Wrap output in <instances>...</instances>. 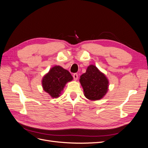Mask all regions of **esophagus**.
Segmentation results:
<instances>
[{"label":"esophagus","instance_id":"1","mask_svg":"<svg viewBox=\"0 0 148 148\" xmlns=\"http://www.w3.org/2000/svg\"><path fill=\"white\" fill-rule=\"evenodd\" d=\"M73 79L74 80H77L78 79V74L77 73H74L73 75Z\"/></svg>","mask_w":148,"mask_h":148}]
</instances>
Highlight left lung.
Here are the masks:
<instances>
[{
	"mask_svg": "<svg viewBox=\"0 0 148 148\" xmlns=\"http://www.w3.org/2000/svg\"><path fill=\"white\" fill-rule=\"evenodd\" d=\"M79 82L84 96L91 101L102 99L109 89L108 78L94 65L88 66L86 72L80 77Z\"/></svg>",
	"mask_w": 148,
	"mask_h": 148,
	"instance_id": "8db88e82",
	"label": "left lung"
}]
</instances>
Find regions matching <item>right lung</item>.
<instances>
[{"mask_svg": "<svg viewBox=\"0 0 148 148\" xmlns=\"http://www.w3.org/2000/svg\"><path fill=\"white\" fill-rule=\"evenodd\" d=\"M73 80V77L68 70L59 65H55L44 75L42 79L43 90L52 98L59 97L65 84Z\"/></svg>", "mask_w": 148, "mask_h": 148, "instance_id": "1", "label": "right lung"}]
</instances>
